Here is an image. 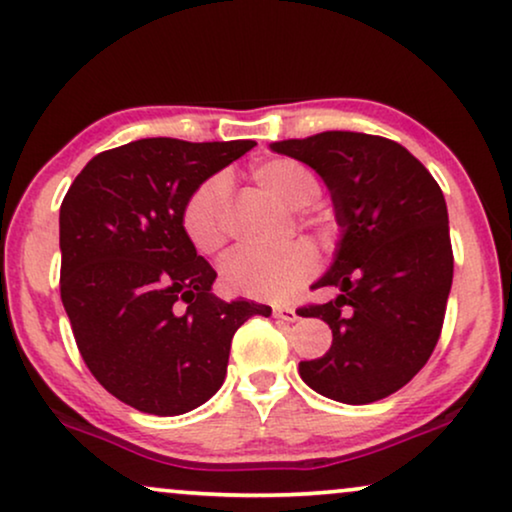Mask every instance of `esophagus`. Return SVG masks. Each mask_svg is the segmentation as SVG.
<instances>
[{
    "instance_id": "1",
    "label": "esophagus",
    "mask_w": 512,
    "mask_h": 512,
    "mask_svg": "<svg viewBox=\"0 0 512 512\" xmlns=\"http://www.w3.org/2000/svg\"><path fill=\"white\" fill-rule=\"evenodd\" d=\"M272 315H275L277 320H282V322H296L298 320L296 310L287 308V305H277V308H272Z\"/></svg>"
}]
</instances>
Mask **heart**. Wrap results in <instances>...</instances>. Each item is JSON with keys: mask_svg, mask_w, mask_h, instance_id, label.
Wrapping results in <instances>:
<instances>
[{"mask_svg": "<svg viewBox=\"0 0 512 512\" xmlns=\"http://www.w3.org/2000/svg\"><path fill=\"white\" fill-rule=\"evenodd\" d=\"M254 181L282 202L284 207L303 209L320 195V183L305 164L289 157H275L261 162L251 171ZM181 225L185 237L199 254L211 256L225 244V183L223 178H209L192 192L183 207ZM317 268V251L310 242H294L275 254L235 251L225 258L221 275L232 294L256 298V301H282L291 291L308 280Z\"/></svg>", "mask_w": 512, "mask_h": 512, "instance_id": "heart-1", "label": "heart"}]
</instances>
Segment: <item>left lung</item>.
<instances>
[{
	"label": "left lung",
	"instance_id": "8db88e82",
	"mask_svg": "<svg viewBox=\"0 0 512 512\" xmlns=\"http://www.w3.org/2000/svg\"><path fill=\"white\" fill-rule=\"evenodd\" d=\"M270 148L322 176L343 232L334 263L313 284L338 296L298 308L327 322L334 341L298 374L329 400H383L423 369L442 331L454 254L440 185L383 136L322 131Z\"/></svg>",
	"mask_w": 512,
	"mask_h": 512
}]
</instances>
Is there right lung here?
<instances>
[{"mask_svg": "<svg viewBox=\"0 0 512 512\" xmlns=\"http://www.w3.org/2000/svg\"><path fill=\"white\" fill-rule=\"evenodd\" d=\"M254 141L141 138L96 155L61 204V298L96 381L129 407L178 416L223 386L230 343L268 305L211 294L216 270L183 207Z\"/></svg>", "mask_w": 512, "mask_h": 512, "instance_id": "right-lung-1", "label": "right lung"}]
</instances>
